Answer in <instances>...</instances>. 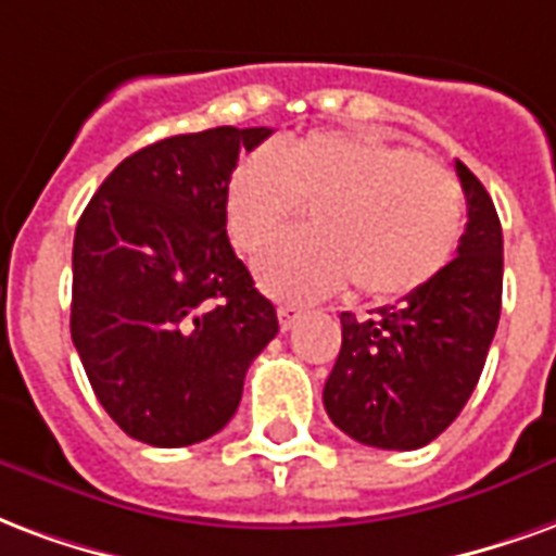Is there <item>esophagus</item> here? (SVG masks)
<instances>
[{
	"instance_id": "34e87169",
	"label": "esophagus",
	"mask_w": 556,
	"mask_h": 556,
	"mask_svg": "<svg viewBox=\"0 0 556 556\" xmlns=\"http://www.w3.org/2000/svg\"><path fill=\"white\" fill-rule=\"evenodd\" d=\"M299 319H302V307H295V305L278 307V323H281L283 331H290V328H293Z\"/></svg>"
}]
</instances>
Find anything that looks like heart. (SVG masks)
Wrapping results in <instances>:
<instances>
[{"label":"heart","instance_id":"1","mask_svg":"<svg viewBox=\"0 0 556 556\" xmlns=\"http://www.w3.org/2000/svg\"><path fill=\"white\" fill-rule=\"evenodd\" d=\"M311 210L307 237L257 263L287 302H314L352 281L370 302H396L435 281L459 251L465 201L444 168L376 132H311L237 162L225 218L242 251H261Z\"/></svg>","mask_w":556,"mask_h":556}]
</instances>
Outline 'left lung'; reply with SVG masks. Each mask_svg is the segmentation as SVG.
<instances>
[{
	"label": "left lung",
	"instance_id": "8db88e82",
	"mask_svg": "<svg viewBox=\"0 0 556 556\" xmlns=\"http://www.w3.org/2000/svg\"><path fill=\"white\" fill-rule=\"evenodd\" d=\"M468 225L447 269L376 317L340 314L343 343L323 388L331 424L367 447L439 439L480 382L504 293V233L485 186L459 160Z\"/></svg>",
	"mask_w": 556,
	"mask_h": 556
}]
</instances>
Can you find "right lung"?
<instances>
[{"instance_id":"right-lung-1","label":"right lung","mask_w":556,"mask_h":556,"mask_svg":"<svg viewBox=\"0 0 556 556\" xmlns=\"http://www.w3.org/2000/svg\"><path fill=\"white\" fill-rule=\"evenodd\" d=\"M269 127L153 141L109 174L73 237V346L129 439L189 447L228 427L273 302L228 239L225 186Z\"/></svg>"}]
</instances>
